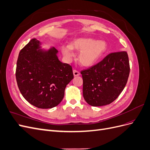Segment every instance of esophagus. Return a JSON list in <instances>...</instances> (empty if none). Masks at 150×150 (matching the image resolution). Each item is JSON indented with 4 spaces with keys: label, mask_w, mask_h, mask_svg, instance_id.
Returning <instances> with one entry per match:
<instances>
[{
    "label": "esophagus",
    "mask_w": 150,
    "mask_h": 150,
    "mask_svg": "<svg viewBox=\"0 0 150 150\" xmlns=\"http://www.w3.org/2000/svg\"><path fill=\"white\" fill-rule=\"evenodd\" d=\"M73 74H74V76H78L80 75V72L74 69L73 70Z\"/></svg>",
    "instance_id": "obj_1"
}]
</instances>
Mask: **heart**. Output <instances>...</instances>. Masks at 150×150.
<instances>
[{"label":"heart","instance_id":"b5f03b06","mask_svg":"<svg viewBox=\"0 0 150 150\" xmlns=\"http://www.w3.org/2000/svg\"><path fill=\"white\" fill-rule=\"evenodd\" d=\"M108 44L104 40H97L91 38H79L72 41L70 45H64L61 51L64 56L69 60L74 56L73 49L80 51L79 61L84 66H91L96 63L108 51Z\"/></svg>","mask_w":150,"mask_h":150}]
</instances>
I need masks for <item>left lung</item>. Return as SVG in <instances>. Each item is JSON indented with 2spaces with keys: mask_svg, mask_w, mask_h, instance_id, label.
I'll return each instance as SVG.
<instances>
[{
  "mask_svg": "<svg viewBox=\"0 0 150 150\" xmlns=\"http://www.w3.org/2000/svg\"><path fill=\"white\" fill-rule=\"evenodd\" d=\"M128 54H109L97 64L81 72L83 79V97L92 106L110 104L124 89L129 74Z\"/></svg>",
  "mask_w": 150,
  "mask_h": 150,
  "instance_id": "left-lung-1",
  "label": "left lung"
}]
</instances>
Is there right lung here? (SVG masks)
I'll list each match as a JSON object with an SVG mask.
<instances>
[{
	"instance_id": "right-lung-1",
	"label": "right lung",
	"mask_w": 150,
	"mask_h": 150,
	"mask_svg": "<svg viewBox=\"0 0 150 150\" xmlns=\"http://www.w3.org/2000/svg\"><path fill=\"white\" fill-rule=\"evenodd\" d=\"M40 45L34 38L21 50L16 77L26 101L38 108L49 109L61 102L66 86L74 75L69 64L59 60L56 48L44 51Z\"/></svg>"
}]
</instances>
